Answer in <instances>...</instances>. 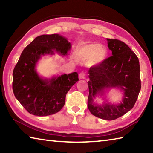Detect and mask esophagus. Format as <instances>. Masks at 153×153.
I'll use <instances>...</instances> for the list:
<instances>
[{"label": "esophagus", "instance_id": "1", "mask_svg": "<svg viewBox=\"0 0 153 153\" xmlns=\"http://www.w3.org/2000/svg\"><path fill=\"white\" fill-rule=\"evenodd\" d=\"M86 74L84 71L80 72L79 74V79H85V78H86Z\"/></svg>", "mask_w": 153, "mask_h": 153}]
</instances>
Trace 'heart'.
Masks as SVG:
<instances>
[{
  "mask_svg": "<svg viewBox=\"0 0 153 153\" xmlns=\"http://www.w3.org/2000/svg\"><path fill=\"white\" fill-rule=\"evenodd\" d=\"M107 55V49L99 44H88L80 46L77 51V58L83 61H88L90 66L102 63Z\"/></svg>",
  "mask_w": 153,
  "mask_h": 153,
  "instance_id": "heart-1",
  "label": "heart"
}]
</instances>
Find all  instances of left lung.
<instances>
[{"mask_svg":"<svg viewBox=\"0 0 153 153\" xmlns=\"http://www.w3.org/2000/svg\"><path fill=\"white\" fill-rule=\"evenodd\" d=\"M112 56L88 70L89 96L88 108L93 115L105 120H113L128 113L135 105L141 88L138 56L121 40L107 38ZM118 87L124 91L123 102L117 105L93 103V98L105 89Z\"/></svg>","mask_w":153,"mask_h":153,"instance_id":"8db88e82","label":"left lung"}]
</instances>
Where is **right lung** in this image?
<instances>
[{"label":"right lung","instance_id":"right-lung-1","mask_svg":"<svg viewBox=\"0 0 153 153\" xmlns=\"http://www.w3.org/2000/svg\"><path fill=\"white\" fill-rule=\"evenodd\" d=\"M71 46L66 38L59 34L42 35L23 51L13 72V90L18 101L30 114L47 116L63 107L67 93L79 80L77 72L44 79L35 68L42 55H53L54 51L67 55Z\"/></svg>","mask_w":153,"mask_h":153}]
</instances>
